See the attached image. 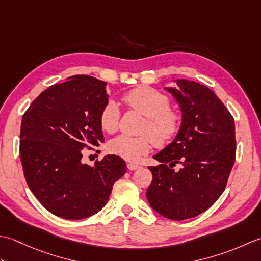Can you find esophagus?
<instances>
[{"label":"esophagus","mask_w":261,"mask_h":261,"mask_svg":"<svg viewBox=\"0 0 261 261\" xmlns=\"http://www.w3.org/2000/svg\"><path fill=\"white\" fill-rule=\"evenodd\" d=\"M126 167H127V169H129V170H136V169L139 168L140 166H138L136 164H132V163H129V164L126 165Z\"/></svg>","instance_id":"1"}]
</instances>
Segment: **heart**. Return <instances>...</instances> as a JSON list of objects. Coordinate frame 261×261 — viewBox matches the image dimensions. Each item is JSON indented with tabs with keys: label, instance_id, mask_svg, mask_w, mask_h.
Wrapping results in <instances>:
<instances>
[{
	"label": "heart",
	"instance_id": "obj_1",
	"mask_svg": "<svg viewBox=\"0 0 261 261\" xmlns=\"http://www.w3.org/2000/svg\"><path fill=\"white\" fill-rule=\"evenodd\" d=\"M122 101L130 110L146 118L138 137L121 135L109 142V151L127 162H138L151 150L154 143L164 147L179 134L182 116L170 108V98L152 87L141 86L126 92ZM121 112L118 104L109 101L99 113V125L108 134L118 130Z\"/></svg>",
	"mask_w": 261,
	"mask_h": 261
}]
</instances>
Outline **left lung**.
<instances>
[{"label":"left lung","mask_w":261,"mask_h":261,"mask_svg":"<svg viewBox=\"0 0 261 261\" xmlns=\"http://www.w3.org/2000/svg\"><path fill=\"white\" fill-rule=\"evenodd\" d=\"M168 92L179 103L182 123L174 141L148 167L152 181L147 190L151 207L163 216L181 221L208 210L225 190L236 160L234 119L206 86L177 80ZM181 165L179 171L173 167Z\"/></svg>","instance_id":"8db88e82"}]
</instances>
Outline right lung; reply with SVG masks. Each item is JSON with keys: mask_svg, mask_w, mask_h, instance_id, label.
Masks as SVG:
<instances>
[{"mask_svg": "<svg viewBox=\"0 0 261 261\" xmlns=\"http://www.w3.org/2000/svg\"><path fill=\"white\" fill-rule=\"evenodd\" d=\"M105 85L92 76H71L43 91L22 118L20 156L27 184L59 218L97 213L126 171L115 154L96 159L94 166L82 162L85 148L92 150L104 141L99 113L108 103Z\"/></svg>", "mask_w": 261, "mask_h": 261, "instance_id": "obj_1", "label": "right lung"}]
</instances>
